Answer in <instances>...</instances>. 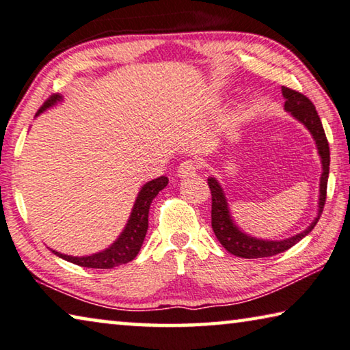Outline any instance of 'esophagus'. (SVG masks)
Listing matches in <instances>:
<instances>
[{
  "label": "esophagus",
  "mask_w": 350,
  "mask_h": 350,
  "mask_svg": "<svg viewBox=\"0 0 350 350\" xmlns=\"http://www.w3.org/2000/svg\"><path fill=\"white\" fill-rule=\"evenodd\" d=\"M198 170H199V165L196 162H193V160H185V162H182L179 165V168H177V176L188 177V176L195 174Z\"/></svg>",
  "instance_id": "esophagus-1"
}]
</instances>
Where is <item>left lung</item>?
I'll list each match as a JSON object with an SVG mask.
<instances>
[{"label":"left lung","mask_w":350,"mask_h":350,"mask_svg":"<svg viewBox=\"0 0 350 350\" xmlns=\"http://www.w3.org/2000/svg\"><path fill=\"white\" fill-rule=\"evenodd\" d=\"M282 95L285 98V110L290 112L297 121L307 127L310 134H312L313 140L318 148V154L321 157V163H323V174H321L319 182V202H318V216L313 219L307 229L301 234L295 237L286 238V240L280 241H271V240H260L245 234L238 229L237 224L232 219L229 205H227V199L224 196L223 188H221L219 182L215 177H208V187L210 193H212V229L215 232L218 241L223 245L226 251L237 255L241 258H263V257H273L275 254L285 252L302 240L305 235H308L313 230V227L321 218V213L324 210L325 198H327V180H329V166H330V149L329 142H327L325 132L323 123H321L319 115L316 112L313 103L310 99L299 93L296 90H291L288 87H282Z\"/></svg>","instance_id":"left-lung-1"}]
</instances>
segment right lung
Instances as JSON below:
<instances>
[{"label": "right lung", "mask_w": 350, "mask_h": 350, "mask_svg": "<svg viewBox=\"0 0 350 350\" xmlns=\"http://www.w3.org/2000/svg\"><path fill=\"white\" fill-rule=\"evenodd\" d=\"M62 101L60 95L49 96L45 104L38 109L37 115L45 112L46 109L51 107L55 103ZM168 185V177L160 176L157 179L149 180L148 184L142 187L140 193L135 199L134 207H132V213L127 219V224L124 230L121 232V235L116 238V241L112 243L107 249H104L101 252L85 255V257H73V255L60 254L57 251H53L57 257L66 260V262L84 266V268H95V269H110L115 266L124 265L131 260L137 257V254L140 252V247L145 240L146 232H148V215L149 207H151L152 199L159 195L160 190Z\"/></svg>", "instance_id": "obj_1"}]
</instances>
